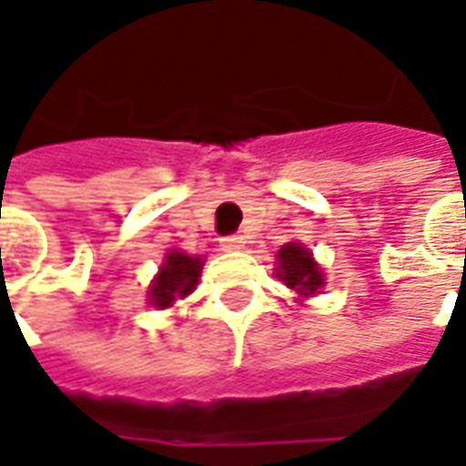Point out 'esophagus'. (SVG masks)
<instances>
[{
  "mask_svg": "<svg viewBox=\"0 0 466 466\" xmlns=\"http://www.w3.org/2000/svg\"><path fill=\"white\" fill-rule=\"evenodd\" d=\"M219 244H222V249H227V252H237V249L244 247V237L242 234H229V237H222Z\"/></svg>",
  "mask_w": 466,
  "mask_h": 466,
  "instance_id": "1",
  "label": "esophagus"
}]
</instances>
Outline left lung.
Here are the masks:
<instances>
[{
	"instance_id": "obj_1",
	"label": "left lung",
	"mask_w": 466,
	"mask_h": 466,
	"mask_svg": "<svg viewBox=\"0 0 466 466\" xmlns=\"http://www.w3.org/2000/svg\"><path fill=\"white\" fill-rule=\"evenodd\" d=\"M277 277L299 297L319 294L324 287V274L314 262L312 252L299 242L284 244L277 254Z\"/></svg>"
}]
</instances>
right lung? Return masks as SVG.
I'll use <instances>...</instances> for the list:
<instances>
[{
	"label": "right lung",
	"mask_w": 466,
	"mask_h": 466,
	"mask_svg": "<svg viewBox=\"0 0 466 466\" xmlns=\"http://www.w3.org/2000/svg\"><path fill=\"white\" fill-rule=\"evenodd\" d=\"M202 267L204 259L199 257H189L179 249H172L164 257L159 274L149 284V304L157 309H167L177 299H184L187 294H192L199 282Z\"/></svg>",
	"instance_id": "right-lung-1"
}]
</instances>
